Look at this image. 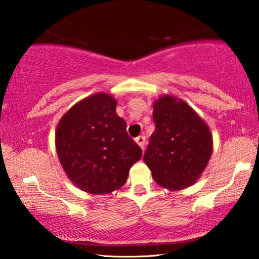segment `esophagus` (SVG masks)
Returning <instances> with one entry per match:
<instances>
[{
  "label": "esophagus",
  "instance_id": "obj_1",
  "mask_svg": "<svg viewBox=\"0 0 259 259\" xmlns=\"http://www.w3.org/2000/svg\"><path fill=\"white\" fill-rule=\"evenodd\" d=\"M135 141H136V144H138L139 146L141 147L142 150H144L145 145H146V138H145L144 135H140V136H138V138L135 139Z\"/></svg>",
  "mask_w": 259,
  "mask_h": 259
}]
</instances>
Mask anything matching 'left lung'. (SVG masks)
<instances>
[{"label":"left lung","instance_id":"1","mask_svg":"<svg viewBox=\"0 0 259 259\" xmlns=\"http://www.w3.org/2000/svg\"><path fill=\"white\" fill-rule=\"evenodd\" d=\"M156 129L144 160L157 184L181 190L197 181L213 150L209 127L185 101L164 95L154 101Z\"/></svg>","mask_w":259,"mask_h":259}]
</instances>
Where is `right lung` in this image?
Masks as SVG:
<instances>
[{
    "instance_id": "add662e5",
    "label": "right lung",
    "mask_w": 259,
    "mask_h": 259,
    "mask_svg": "<svg viewBox=\"0 0 259 259\" xmlns=\"http://www.w3.org/2000/svg\"><path fill=\"white\" fill-rule=\"evenodd\" d=\"M115 107L111 95L99 92L74 105L56 129V150L65 174L89 194L120 189L142 156Z\"/></svg>"
}]
</instances>
